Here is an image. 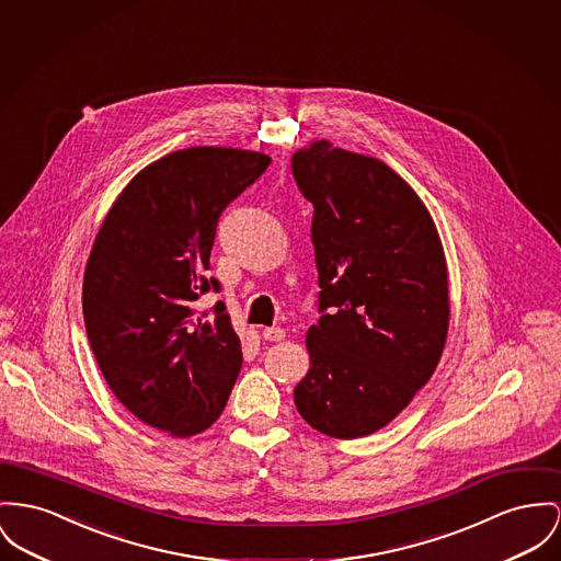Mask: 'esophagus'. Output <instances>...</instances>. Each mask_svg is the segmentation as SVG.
Returning a JSON list of instances; mask_svg holds the SVG:
<instances>
[{
  "mask_svg": "<svg viewBox=\"0 0 561 561\" xmlns=\"http://www.w3.org/2000/svg\"><path fill=\"white\" fill-rule=\"evenodd\" d=\"M262 336L265 340H270V342H278V340H283L287 334H285L283 328H263Z\"/></svg>",
  "mask_w": 561,
  "mask_h": 561,
  "instance_id": "esophagus-1",
  "label": "esophagus"
}]
</instances>
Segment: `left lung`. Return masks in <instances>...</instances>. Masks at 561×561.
<instances>
[{
    "instance_id": "1",
    "label": "left lung",
    "mask_w": 561,
    "mask_h": 561,
    "mask_svg": "<svg viewBox=\"0 0 561 561\" xmlns=\"http://www.w3.org/2000/svg\"><path fill=\"white\" fill-rule=\"evenodd\" d=\"M291 170L314 206L321 287L296 407L325 436H370L411 404L443 357V242L421 197L380 159L314 140L296 150Z\"/></svg>"
}]
</instances>
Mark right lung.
<instances>
[{"mask_svg":"<svg viewBox=\"0 0 561 561\" xmlns=\"http://www.w3.org/2000/svg\"><path fill=\"white\" fill-rule=\"evenodd\" d=\"M270 157L193 147L140 170L100 227L82 280L84 328L118 402L176 438L208 430L242 368L224 301H195L208 278L219 217L253 185Z\"/></svg>","mask_w":561,"mask_h":561,"instance_id":"add662e5","label":"right lung"}]
</instances>
